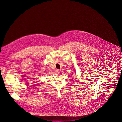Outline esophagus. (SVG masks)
<instances>
[{"mask_svg":"<svg viewBox=\"0 0 122 122\" xmlns=\"http://www.w3.org/2000/svg\"><path fill=\"white\" fill-rule=\"evenodd\" d=\"M56 72L58 74H60L61 72V71L60 70H56Z\"/></svg>","mask_w":122,"mask_h":122,"instance_id":"1","label":"esophagus"}]
</instances>
